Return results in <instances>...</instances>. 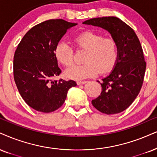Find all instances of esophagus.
Returning <instances> with one entry per match:
<instances>
[{"label": "esophagus", "mask_w": 157, "mask_h": 157, "mask_svg": "<svg viewBox=\"0 0 157 157\" xmlns=\"http://www.w3.org/2000/svg\"><path fill=\"white\" fill-rule=\"evenodd\" d=\"M86 82H87L86 81H78V82H77V84H78V85L84 84H86Z\"/></svg>", "instance_id": "obj_1"}]
</instances>
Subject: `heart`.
Returning a JSON list of instances; mask_svg holds the SVG:
<instances>
[{
    "label": "heart",
    "mask_w": 157,
    "mask_h": 157,
    "mask_svg": "<svg viewBox=\"0 0 157 157\" xmlns=\"http://www.w3.org/2000/svg\"><path fill=\"white\" fill-rule=\"evenodd\" d=\"M78 49L87 51L82 65H73L65 71L67 78L82 80L100 73H107L113 68L119 57V45L115 38L102 34L86 31L78 34L73 39ZM55 55L57 61L64 65L73 62V49L67 42L61 41L56 46Z\"/></svg>",
    "instance_id": "heart-1"
}]
</instances>
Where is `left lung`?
Returning <instances> with one entry per match:
<instances>
[{"instance_id":"1","label":"left lung","mask_w":157,"mask_h":157,"mask_svg":"<svg viewBox=\"0 0 157 157\" xmlns=\"http://www.w3.org/2000/svg\"><path fill=\"white\" fill-rule=\"evenodd\" d=\"M83 24L107 30L119 45L117 63L102 79L101 94L92 100V105L108 115L122 112L138 95L144 82L146 63L140 40L132 28L116 17L90 19Z\"/></svg>"}]
</instances>
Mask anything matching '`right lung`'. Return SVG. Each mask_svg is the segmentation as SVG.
<instances>
[{"label": "right lung", "instance_id": "add662e5", "mask_svg": "<svg viewBox=\"0 0 157 157\" xmlns=\"http://www.w3.org/2000/svg\"><path fill=\"white\" fill-rule=\"evenodd\" d=\"M77 23L49 19L27 32L13 56V78L19 94L36 111L50 113L60 108L73 80L52 81L61 73L55 55L56 46L67 30Z\"/></svg>", "mask_w": 157, "mask_h": 157}]
</instances>
